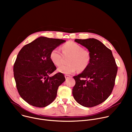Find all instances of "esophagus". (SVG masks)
I'll return each instance as SVG.
<instances>
[{
	"label": "esophagus",
	"instance_id": "1",
	"mask_svg": "<svg viewBox=\"0 0 132 132\" xmlns=\"http://www.w3.org/2000/svg\"><path fill=\"white\" fill-rule=\"evenodd\" d=\"M65 77L66 79H68L70 78L71 77V76H69V75H65Z\"/></svg>",
	"mask_w": 132,
	"mask_h": 132
}]
</instances>
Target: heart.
<instances>
[{"mask_svg":"<svg viewBox=\"0 0 132 132\" xmlns=\"http://www.w3.org/2000/svg\"><path fill=\"white\" fill-rule=\"evenodd\" d=\"M62 50L64 55L70 56V57L68 62L69 64L58 68V72L70 75L76 72L78 69L79 71L84 70L89 65L90 54L88 51L83 50V47L79 44L69 42L63 46ZM50 58L56 66H60L63 64V57L59 48H55L51 52Z\"/></svg>","mask_w":132,"mask_h":132,"instance_id":"heart-1","label":"heart"}]
</instances>
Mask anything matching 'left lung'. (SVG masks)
Segmentation results:
<instances>
[{
    "mask_svg": "<svg viewBox=\"0 0 132 132\" xmlns=\"http://www.w3.org/2000/svg\"><path fill=\"white\" fill-rule=\"evenodd\" d=\"M75 41L88 49L91 60L86 69L73 76L76 84L72 95L80 105L95 106L103 102L111 95L118 67L112 51L100 41L90 38L75 39Z\"/></svg>",
    "mask_w": 132,
    "mask_h": 132,
    "instance_id": "1",
    "label": "left lung"
}]
</instances>
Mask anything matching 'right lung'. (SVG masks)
Returning a JSON list of instances; mask_svg holds the SVG:
<instances>
[{
	"label": "right lung",
	"mask_w": 132,
	"mask_h": 132,
	"mask_svg": "<svg viewBox=\"0 0 132 132\" xmlns=\"http://www.w3.org/2000/svg\"><path fill=\"white\" fill-rule=\"evenodd\" d=\"M65 41L40 36L19 52L13 66L14 78L20 96L29 104L43 108L55 99L65 78L60 72L49 76L56 69L50 54Z\"/></svg>",
	"instance_id": "right-lung-1"
}]
</instances>
